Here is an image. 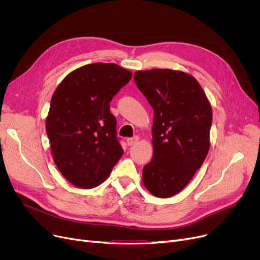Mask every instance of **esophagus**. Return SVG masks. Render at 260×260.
<instances>
[{"label": "esophagus", "mask_w": 260, "mask_h": 260, "mask_svg": "<svg viewBox=\"0 0 260 260\" xmlns=\"http://www.w3.org/2000/svg\"><path fill=\"white\" fill-rule=\"evenodd\" d=\"M138 141H139V137H138V136H135V137H132V138H127V139H126V142H127V144H128L129 146L135 145Z\"/></svg>", "instance_id": "34e87169"}]
</instances>
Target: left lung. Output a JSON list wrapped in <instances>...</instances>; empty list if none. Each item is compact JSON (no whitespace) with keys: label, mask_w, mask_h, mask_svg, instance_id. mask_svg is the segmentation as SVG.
<instances>
[{"label":"left lung","mask_w":260,"mask_h":260,"mask_svg":"<svg viewBox=\"0 0 260 260\" xmlns=\"http://www.w3.org/2000/svg\"><path fill=\"white\" fill-rule=\"evenodd\" d=\"M139 90L154 109L151 162L142 170L145 187L169 198L185 187L210 148L212 107L197 80L172 70L139 71Z\"/></svg>","instance_id":"1"}]
</instances>
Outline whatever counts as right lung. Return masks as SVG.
Segmentation results:
<instances>
[{
    "label": "right lung",
    "instance_id": "right-lung-1",
    "mask_svg": "<svg viewBox=\"0 0 260 260\" xmlns=\"http://www.w3.org/2000/svg\"><path fill=\"white\" fill-rule=\"evenodd\" d=\"M131 79L115 63H92L66 76L53 92L46 133L54 163L74 185H99L122 157L109 102Z\"/></svg>",
    "mask_w": 260,
    "mask_h": 260
}]
</instances>
